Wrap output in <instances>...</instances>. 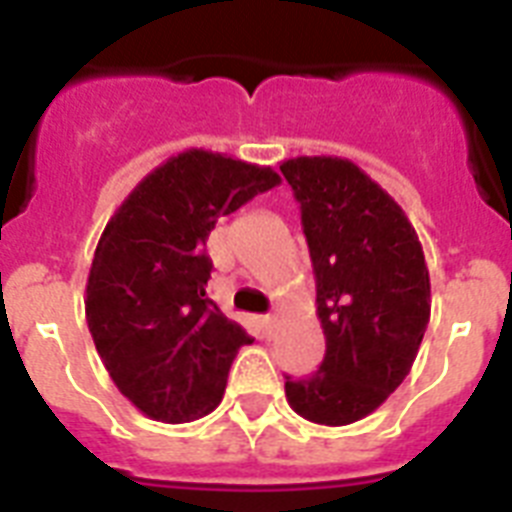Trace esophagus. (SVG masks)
<instances>
[{
	"label": "esophagus",
	"instance_id": "1",
	"mask_svg": "<svg viewBox=\"0 0 512 512\" xmlns=\"http://www.w3.org/2000/svg\"><path fill=\"white\" fill-rule=\"evenodd\" d=\"M276 316H263V332L265 337H271L273 335V329H276Z\"/></svg>",
	"mask_w": 512,
	"mask_h": 512
}]
</instances>
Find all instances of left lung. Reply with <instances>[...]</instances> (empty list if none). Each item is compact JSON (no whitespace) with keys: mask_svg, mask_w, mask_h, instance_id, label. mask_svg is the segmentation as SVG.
<instances>
[{"mask_svg":"<svg viewBox=\"0 0 512 512\" xmlns=\"http://www.w3.org/2000/svg\"><path fill=\"white\" fill-rule=\"evenodd\" d=\"M303 215L327 337L319 372L287 377L289 406L316 425L372 414L412 369L430 321V276L417 231L388 191L340 156L281 164Z\"/></svg>","mask_w":512,"mask_h":512,"instance_id":"8db88e82","label":"left lung"}]
</instances>
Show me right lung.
<instances>
[{
    "label": "right lung",
    "mask_w": 512,
    "mask_h": 512,
    "mask_svg": "<svg viewBox=\"0 0 512 512\" xmlns=\"http://www.w3.org/2000/svg\"><path fill=\"white\" fill-rule=\"evenodd\" d=\"M281 177L191 148L135 185L92 257L84 313L111 380L159 422L209 414L252 337L207 297L209 231Z\"/></svg>",
    "instance_id": "1"
}]
</instances>
